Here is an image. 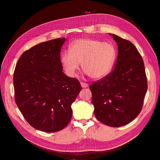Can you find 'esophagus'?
Here are the masks:
<instances>
[{
  "label": "esophagus",
  "mask_w": 160,
  "mask_h": 160,
  "mask_svg": "<svg viewBox=\"0 0 160 160\" xmlns=\"http://www.w3.org/2000/svg\"><path fill=\"white\" fill-rule=\"evenodd\" d=\"M81 85L82 88H88V84L86 83H84V82H81Z\"/></svg>",
  "instance_id": "esophagus-1"
}]
</instances>
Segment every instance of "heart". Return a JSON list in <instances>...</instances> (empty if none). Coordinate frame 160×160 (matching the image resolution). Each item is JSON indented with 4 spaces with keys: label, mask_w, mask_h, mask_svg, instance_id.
Returning <instances> with one entry per match:
<instances>
[{
    "label": "heart",
    "mask_w": 160,
    "mask_h": 160,
    "mask_svg": "<svg viewBox=\"0 0 160 160\" xmlns=\"http://www.w3.org/2000/svg\"><path fill=\"white\" fill-rule=\"evenodd\" d=\"M116 59V49L112 43L94 38H79L71 43L69 50L61 55V62L66 74L76 76L82 68L92 79L105 77L112 69Z\"/></svg>",
    "instance_id": "1"
}]
</instances>
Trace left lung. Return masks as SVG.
<instances>
[{"label":"left lung","instance_id":"left-lung-1","mask_svg":"<svg viewBox=\"0 0 160 160\" xmlns=\"http://www.w3.org/2000/svg\"><path fill=\"white\" fill-rule=\"evenodd\" d=\"M118 46L113 70L89 86L94 113L100 122L111 127L126 125L141 112L148 89L144 62L132 42L118 35Z\"/></svg>","mask_w":160,"mask_h":160}]
</instances>
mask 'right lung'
<instances>
[{
    "mask_svg": "<svg viewBox=\"0 0 160 160\" xmlns=\"http://www.w3.org/2000/svg\"><path fill=\"white\" fill-rule=\"evenodd\" d=\"M65 38L39 43L24 52L14 71V99L32 127L59 132L72 117L71 104L81 90L80 82L62 72L60 52Z\"/></svg>",
    "mask_w": 160,
    "mask_h": 160,
    "instance_id": "obj_1",
    "label": "right lung"
}]
</instances>
